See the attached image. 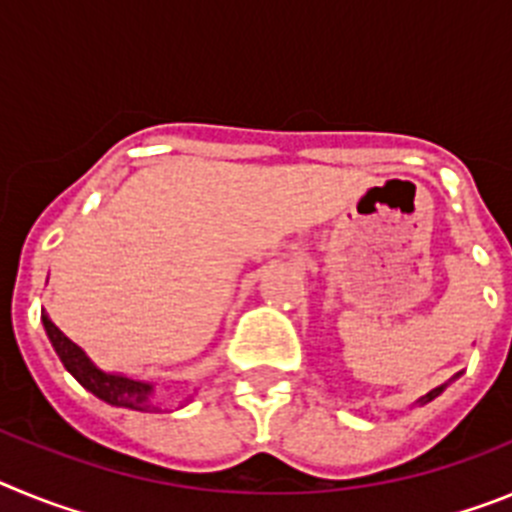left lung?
I'll return each instance as SVG.
<instances>
[{"label":"left lung","mask_w":512,"mask_h":512,"mask_svg":"<svg viewBox=\"0 0 512 512\" xmlns=\"http://www.w3.org/2000/svg\"><path fill=\"white\" fill-rule=\"evenodd\" d=\"M456 377H459V374H456ZM443 390H446V384H441V387H436V390H431V392H428V395H425V397H420V405H425V402H431V400H436V397L438 395H441V392Z\"/></svg>","instance_id":"obj_1"}]
</instances>
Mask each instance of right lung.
<instances>
[{
    "label": "right lung",
    "mask_w": 512,
    "mask_h": 512,
    "mask_svg": "<svg viewBox=\"0 0 512 512\" xmlns=\"http://www.w3.org/2000/svg\"><path fill=\"white\" fill-rule=\"evenodd\" d=\"M40 320H43V328L51 338L53 348H56L58 359L66 366V372L76 379V382L84 387V390L92 392L94 397L104 400L107 405H115V408H128V410H158L153 405V384L138 382V379L122 377V374H107L102 372L99 366L92 364L84 351L76 346L71 338H66L61 330L53 325V320L40 312Z\"/></svg>",
    "instance_id": "right-lung-1"
}]
</instances>
